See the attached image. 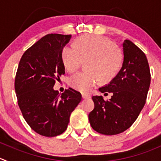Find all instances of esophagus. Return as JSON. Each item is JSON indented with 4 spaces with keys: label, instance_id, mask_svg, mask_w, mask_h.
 I'll return each instance as SVG.
<instances>
[{
    "label": "esophagus",
    "instance_id": "1",
    "mask_svg": "<svg viewBox=\"0 0 161 161\" xmlns=\"http://www.w3.org/2000/svg\"><path fill=\"white\" fill-rule=\"evenodd\" d=\"M82 97L83 99H87V98H90V95L86 94V93H82Z\"/></svg>",
    "mask_w": 161,
    "mask_h": 161
}]
</instances>
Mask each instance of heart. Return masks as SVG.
I'll return each instance as SVG.
<instances>
[{
  "mask_svg": "<svg viewBox=\"0 0 161 161\" xmlns=\"http://www.w3.org/2000/svg\"><path fill=\"white\" fill-rule=\"evenodd\" d=\"M63 64L72 72L83 62L87 72H78L69 78V85L83 93L90 91L100 79L108 83L118 75L123 64L122 52L112 42L101 36L83 35L74 42V47L65 46L61 52Z\"/></svg>",
  "mask_w": 161,
  "mask_h": 161,
  "instance_id": "b5f03b06",
  "label": "heart"
}]
</instances>
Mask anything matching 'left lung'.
<instances>
[{
  "mask_svg": "<svg viewBox=\"0 0 161 161\" xmlns=\"http://www.w3.org/2000/svg\"><path fill=\"white\" fill-rule=\"evenodd\" d=\"M123 47L122 68L110 83L99 89L101 93H112V98L92 97L94 108L89 114V121L92 128L102 135H118L135 123L150 86V70L144 53L130 40H125Z\"/></svg>",
  "mask_w": 161,
  "mask_h": 161,
  "instance_id": "left-lung-1",
  "label": "left lung"
}]
</instances>
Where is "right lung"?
<instances>
[{
	"mask_svg": "<svg viewBox=\"0 0 161 161\" xmlns=\"http://www.w3.org/2000/svg\"><path fill=\"white\" fill-rule=\"evenodd\" d=\"M71 37L47 34L23 53L19 64L15 79L19 107L28 125L42 136L64 133L82 100L81 93L71 88L61 94L53 90L56 81L65 73L61 52Z\"/></svg>",
	"mask_w": 161,
	"mask_h": 161,
	"instance_id": "1",
	"label": "right lung"
}]
</instances>
